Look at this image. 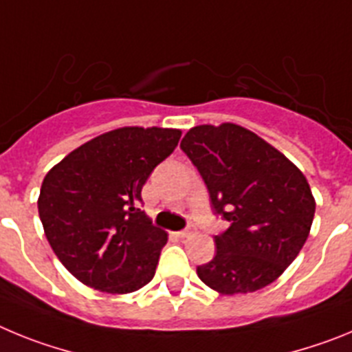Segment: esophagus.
I'll list each match as a JSON object with an SVG mask.
<instances>
[{"mask_svg":"<svg viewBox=\"0 0 352 352\" xmlns=\"http://www.w3.org/2000/svg\"><path fill=\"white\" fill-rule=\"evenodd\" d=\"M192 232H194V227H188V229H185V231H179L178 232V238H182V239H185V238H188V236L192 234Z\"/></svg>","mask_w":352,"mask_h":352,"instance_id":"obj_1","label":"esophagus"}]
</instances>
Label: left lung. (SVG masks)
I'll return each mask as SVG.
<instances>
[{"mask_svg":"<svg viewBox=\"0 0 352 352\" xmlns=\"http://www.w3.org/2000/svg\"><path fill=\"white\" fill-rule=\"evenodd\" d=\"M182 149L203 176L213 211L231 223L214 236L217 254L197 266L220 294H247L275 282L296 259L312 227L316 201L300 169L257 133L199 125Z\"/></svg>","mask_w":352,"mask_h":352,"instance_id":"1","label":"left lung"}]
</instances>
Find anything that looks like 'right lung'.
I'll return each mask as SVG.
<instances>
[{"label": "right lung", "mask_w": 352, "mask_h": 352, "mask_svg": "<svg viewBox=\"0 0 352 352\" xmlns=\"http://www.w3.org/2000/svg\"><path fill=\"white\" fill-rule=\"evenodd\" d=\"M182 130L123 126L84 142L43 178L38 214L58 259L88 287L126 294L151 282L167 232L141 190Z\"/></svg>", "instance_id": "add662e5"}]
</instances>
